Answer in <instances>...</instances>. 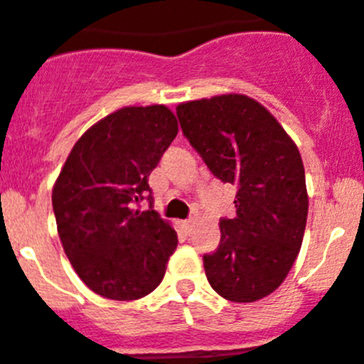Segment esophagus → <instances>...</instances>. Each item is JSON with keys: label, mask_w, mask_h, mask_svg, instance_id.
Instances as JSON below:
<instances>
[{"label": "esophagus", "mask_w": 364, "mask_h": 364, "mask_svg": "<svg viewBox=\"0 0 364 364\" xmlns=\"http://www.w3.org/2000/svg\"><path fill=\"white\" fill-rule=\"evenodd\" d=\"M183 225H185L186 231H190V229H192V225H193V218H188V220H183Z\"/></svg>", "instance_id": "obj_1"}]
</instances>
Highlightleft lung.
<instances>
[{"label": "left lung", "instance_id": "obj_1", "mask_svg": "<svg viewBox=\"0 0 364 364\" xmlns=\"http://www.w3.org/2000/svg\"><path fill=\"white\" fill-rule=\"evenodd\" d=\"M176 114L213 176L238 186L236 217L220 218L218 249L203 256L208 283L228 301H259L287 279L304 238L301 153L277 119L242 94L181 103Z\"/></svg>", "mask_w": 364, "mask_h": 364}]
</instances>
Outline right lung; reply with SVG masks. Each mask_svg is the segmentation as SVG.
I'll use <instances>...</instances> for the list:
<instances>
[{
    "mask_svg": "<svg viewBox=\"0 0 364 364\" xmlns=\"http://www.w3.org/2000/svg\"><path fill=\"white\" fill-rule=\"evenodd\" d=\"M176 135L178 121L164 105L124 107L88 128L60 171L53 186L60 240L80 279L101 297L135 301L164 279L178 235L139 203Z\"/></svg>",
    "mask_w": 364,
    "mask_h": 364,
    "instance_id": "add662e5",
    "label": "right lung"
}]
</instances>
